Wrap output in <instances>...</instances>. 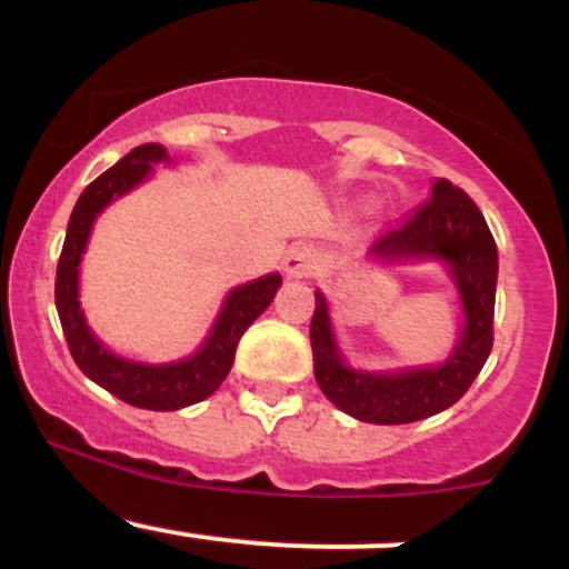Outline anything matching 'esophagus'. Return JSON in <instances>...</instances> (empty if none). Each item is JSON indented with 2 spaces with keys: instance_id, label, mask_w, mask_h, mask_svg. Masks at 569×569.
I'll return each instance as SVG.
<instances>
[{
  "instance_id": "34e87169",
  "label": "esophagus",
  "mask_w": 569,
  "mask_h": 569,
  "mask_svg": "<svg viewBox=\"0 0 569 569\" xmlns=\"http://www.w3.org/2000/svg\"><path fill=\"white\" fill-rule=\"evenodd\" d=\"M318 270V253L310 246H293L283 257V272L289 278H310Z\"/></svg>"
}]
</instances>
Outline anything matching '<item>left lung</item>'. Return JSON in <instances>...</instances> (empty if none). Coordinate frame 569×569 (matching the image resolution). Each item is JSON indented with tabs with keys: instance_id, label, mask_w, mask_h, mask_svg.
Listing matches in <instances>:
<instances>
[{
	"instance_id": "8db88e82",
	"label": "left lung",
	"mask_w": 569,
	"mask_h": 569,
	"mask_svg": "<svg viewBox=\"0 0 569 569\" xmlns=\"http://www.w3.org/2000/svg\"><path fill=\"white\" fill-rule=\"evenodd\" d=\"M382 267L441 264L460 307V331L439 363L401 369H358L345 358L323 291H316L310 323L316 382L345 415L375 426H403L439 415L466 396L492 352L498 246L485 217L462 189L436 179L430 200L398 230L369 248Z\"/></svg>"
}]
</instances>
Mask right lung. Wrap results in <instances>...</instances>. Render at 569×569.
Here are the masks:
<instances>
[{
  "mask_svg": "<svg viewBox=\"0 0 569 569\" xmlns=\"http://www.w3.org/2000/svg\"><path fill=\"white\" fill-rule=\"evenodd\" d=\"M160 162L171 166L168 149L160 143H141V147L130 149L120 162H114L109 171L98 176L93 184L84 187L74 211H71L67 240H63L61 259H58L56 310L71 358L84 377H90L130 407L176 411L217 393L219 385L230 375L240 337L270 307L283 280L278 272H267L262 278L234 286L221 302L217 321L200 348L179 361L149 363L109 350L93 335L80 305V264L84 248H88L90 232H93L96 219L101 217L103 208L143 184Z\"/></svg>",
  "mask_w": 569,
  "mask_h": 569,
  "instance_id": "obj_1",
  "label": "right lung"
}]
</instances>
